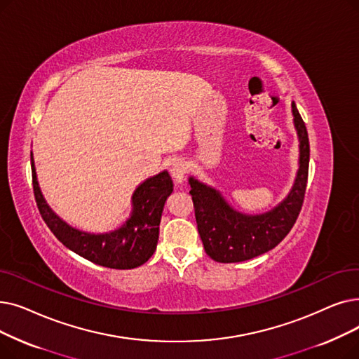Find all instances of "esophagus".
I'll list each match as a JSON object with an SVG mask.
<instances>
[{
  "label": "esophagus",
  "mask_w": 359,
  "mask_h": 359,
  "mask_svg": "<svg viewBox=\"0 0 359 359\" xmlns=\"http://www.w3.org/2000/svg\"><path fill=\"white\" fill-rule=\"evenodd\" d=\"M185 174H187V168H185V163H184V162L175 161V162L172 163V166H170V175H172L174 181H175L178 185L184 182Z\"/></svg>",
  "instance_id": "34e87169"
}]
</instances>
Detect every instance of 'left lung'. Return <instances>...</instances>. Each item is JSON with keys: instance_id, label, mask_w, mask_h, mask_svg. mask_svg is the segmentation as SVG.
I'll list each match as a JSON object with an SVG mask.
<instances>
[{"instance_id": "1", "label": "left lung", "mask_w": 359, "mask_h": 359, "mask_svg": "<svg viewBox=\"0 0 359 359\" xmlns=\"http://www.w3.org/2000/svg\"><path fill=\"white\" fill-rule=\"evenodd\" d=\"M294 126L299 142L298 172L289 194L271 210L245 215L235 210L219 190L189 178L197 229L204 251L217 263H240L275 248L292 229L301 212L309 180L310 142L305 124L292 102Z\"/></svg>"}]
</instances>
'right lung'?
<instances>
[{
	"mask_svg": "<svg viewBox=\"0 0 359 359\" xmlns=\"http://www.w3.org/2000/svg\"><path fill=\"white\" fill-rule=\"evenodd\" d=\"M33 193L42 219L58 240L86 260L109 269H134L146 263L156 250L159 224L166 198L174 191L168 170L143 181L131 196V215L115 231L90 233L76 229L48 206L36 178L30 151Z\"/></svg>",
	"mask_w": 359,
	"mask_h": 359,
	"instance_id": "right-lung-1",
	"label": "right lung"
}]
</instances>
